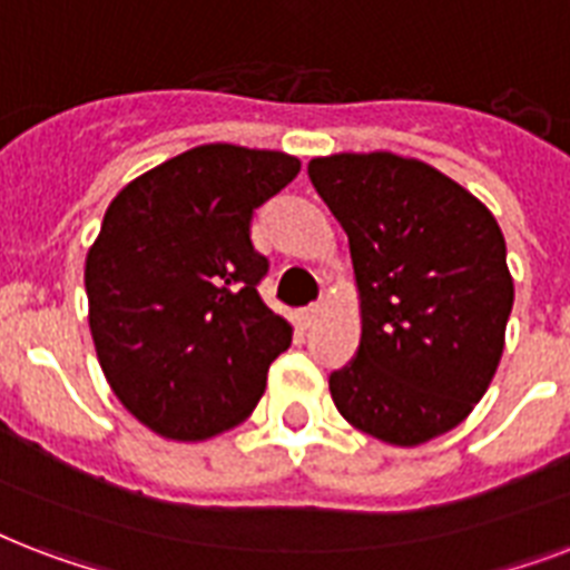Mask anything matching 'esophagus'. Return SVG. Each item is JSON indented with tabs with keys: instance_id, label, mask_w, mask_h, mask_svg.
Instances as JSON below:
<instances>
[{
	"instance_id": "obj_1",
	"label": "esophagus",
	"mask_w": 570,
	"mask_h": 570,
	"mask_svg": "<svg viewBox=\"0 0 570 570\" xmlns=\"http://www.w3.org/2000/svg\"><path fill=\"white\" fill-rule=\"evenodd\" d=\"M317 315H321V303H312V306L299 308V321L306 326H312L317 321Z\"/></svg>"
}]
</instances>
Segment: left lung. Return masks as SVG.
Returning <instances> with one entry per match:
<instances>
[{"mask_svg": "<svg viewBox=\"0 0 570 570\" xmlns=\"http://www.w3.org/2000/svg\"><path fill=\"white\" fill-rule=\"evenodd\" d=\"M351 244L363 335L330 374L338 413L392 445L461 425L491 386L514 282L488 207L422 160L333 154L308 163Z\"/></svg>", "mask_w": 570, "mask_h": 570, "instance_id": "left-lung-1", "label": "left lung"}]
</instances>
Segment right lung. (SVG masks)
Masks as SVG:
<instances>
[{
    "label": "right lung",
    "instance_id": "obj_1",
    "mask_svg": "<svg viewBox=\"0 0 570 570\" xmlns=\"http://www.w3.org/2000/svg\"><path fill=\"white\" fill-rule=\"evenodd\" d=\"M297 171L291 154L198 145L106 207L86 258L88 326L112 392L154 434L196 443L240 425L288 351L249 225Z\"/></svg>",
    "mask_w": 570,
    "mask_h": 570
}]
</instances>
